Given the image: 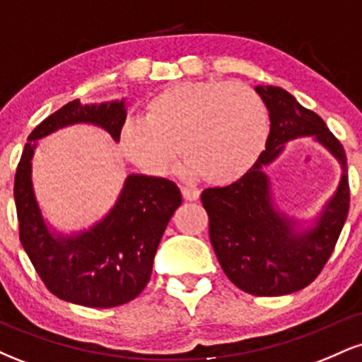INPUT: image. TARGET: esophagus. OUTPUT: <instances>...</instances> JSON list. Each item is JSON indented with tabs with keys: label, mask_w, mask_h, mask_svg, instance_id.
<instances>
[{
	"label": "esophagus",
	"mask_w": 362,
	"mask_h": 362,
	"mask_svg": "<svg viewBox=\"0 0 362 362\" xmlns=\"http://www.w3.org/2000/svg\"><path fill=\"white\" fill-rule=\"evenodd\" d=\"M182 195H184L185 201L192 202V201H197L199 195H201V194H199V190L190 189V187H182Z\"/></svg>",
	"instance_id": "1"
}]
</instances>
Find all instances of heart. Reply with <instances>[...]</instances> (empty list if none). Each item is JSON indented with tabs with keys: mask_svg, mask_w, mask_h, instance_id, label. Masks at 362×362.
<instances>
[{
	"mask_svg": "<svg viewBox=\"0 0 362 362\" xmlns=\"http://www.w3.org/2000/svg\"><path fill=\"white\" fill-rule=\"evenodd\" d=\"M269 138L265 103L242 83L184 81L149 98L143 120L120 132L129 160L151 175H163L185 160L187 178L216 185L240 180L264 155Z\"/></svg>",
	"mask_w": 362,
	"mask_h": 362,
	"instance_id": "obj_1",
	"label": "heart"
}]
</instances>
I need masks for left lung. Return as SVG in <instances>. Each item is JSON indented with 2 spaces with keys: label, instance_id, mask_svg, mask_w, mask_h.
<instances>
[{
  "label": "left lung",
  "instance_id": "obj_1",
  "mask_svg": "<svg viewBox=\"0 0 362 362\" xmlns=\"http://www.w3.org/2000/svg\"><path fill=\"white\" fill-rule=\"evenodd\" d=\"M255 91L271 119L264 155L240 180L206 189L201 201L209 214L211 245L228 279L253 296H282L313 282L334 252L349 213L347 158L323 119L293 95L271 85ZM298 137L317 140L343 168L338 190L310 222L276 209L264 173L285 143Z\"/></svg>",
  "mask_w": 362,
  "mask_h": 362
}]
</instances>
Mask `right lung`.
I'll use <instances>...</instances> for the list:
<instances>
[{"instance_id":"add662e5","label":"right lung","mask_w":362,"mask_h":362,"mask_svg":"<svg viewBox=\"0 0 362 362\" xmlns=\"http://www.w3.org/2000/svg\"><path fill=\"white\" fill-rule=\"evenodd\" d=\"M126 117V98L66 103L30 132L16 168L20 242L47 289L74 305L112 308L146 288L165 228L182 204L180 189L167 178L132 173L100 221L66 235L45 223L32 182V160L39 139L74 124L100 127L119 143Z\"/></svg>"}]
</instances>
